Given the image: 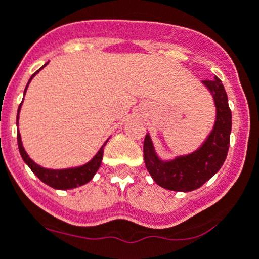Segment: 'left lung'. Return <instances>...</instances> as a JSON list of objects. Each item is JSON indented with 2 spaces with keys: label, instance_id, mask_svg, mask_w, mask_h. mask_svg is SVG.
Here are the masks:
<instances>
[{
  "label": "left lung",
  "instance_id": "8db88e82",
  "mask_svg": "<svg viewBox=\"0 0 259 259\" xmlns=\"http://www.w3.org/2000/svg\"><path fill=\"white\" fill-rule=\"evenodd\" d=\"M214 97L217 118L212 134L199 150L170 162H163L156 156L149 135L144 141L145 165L159 186L173 191H193L204 185L220 170L227 156L231 132V110L227 95L220 78L203 80Z\"/></svg>",
  "mask_w": 259,
  "mask_h": 259
}]
</instances>
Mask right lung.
I'll use <instances>...</instances> for the list:
<instances>
[{"label": "right lung", "mask_w": 259, "mask_h": 259, "mask_svg": "<svg viewBox=\"0 0 259 259\" xmlns=\"http://www.w3.org/2000/svg\"><path fill=\"white\" fill-rule=\"evenodd\" d=\"M45 65H46V64H45ZM44 66H42V68H44ZM38 72H39V70H37V72L30 77L29 82ZM29 82H28V84H29ZM27 87H25V91H27ZM20 106L21 104L19 105V109H18V119H19ZM18 146H19V151H20L21 158H23V160L27 163L28 167L32 169V172L34 173L35 176L41 180L42 182H45L46 185H49V186L58 190L74 189V187L82 186V185L91 181L92 177L95 176V173L97 172V169H99V167H100L101 160H103V153H104V146H103V148L99 150V153L92 158V160H90L89 163H86V164L82 165V167L68 168V169H46V168H42L38 164H35L32 159L28 156V154L25 153L24 148H23V144H21V139H20V134H19V131H18Z\"/></svg>", "instance_id": "right-lung-1"}]
</instances>
